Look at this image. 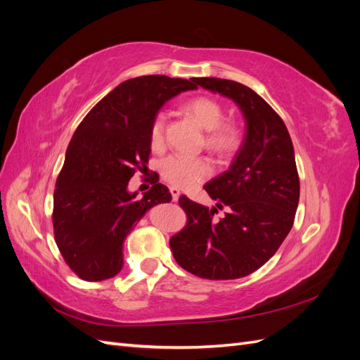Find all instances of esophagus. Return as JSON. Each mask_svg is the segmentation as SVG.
<instances>
[{"instance_id": "obj_1", "label": "esophagus", "mask_w": 360, "mask_h": 360, "mask_svg": "<svg viewBox=\"0 0 360 360\" xmlns=\"http://www.w3.org/2000/svg\"><path fill=\"white\" fill-rule=\"evenodd\" d=\"M171 191V195H172V201H179V198H180V189H177V188H171L169 189Z\"/></svg>"}]
</instances>
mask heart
Wrapping results in <instances>:
<instances>
[{
	"label": "heart",
	"mask_w": 360,
	"mask_h": 360,
	"mask_svg": "<svg viewBox=\"0 0 360 360\" xmlns=\"http://www.w3.org/2000/svg\"><path fill=\"white\" fill-rule=\"evenodd\" d=\"M186 111L197 120L200 126L209 132L205 136V146L219 155L230 153L238 143V135L234 126L225 124V111L222 105L212 97H195L186 105ZM167 115L158 112L150 126V143L159 147L165 134ZM162 177L174 188L189 189L202 181L212 174V163L205 158H193L186 155H169L160 160Z\"/></svg>",
	"instance_id": "b5f03b06"
}]
</instances>
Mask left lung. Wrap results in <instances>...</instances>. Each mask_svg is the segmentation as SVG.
I'll use <instances>...</instances> for the list:
<instances>
[{
    "label": "left lung",
    "mask_w": 360,
    "mask_h": 360,
    "mask_svg": "<svg viewBox=\"0 0 360 360\" xmlns=\"http://www.w3.org/2000/svg\"><path fill=\"white\" fill-rule=\"evenodd\" d=\"M195 84L237 105L245 136L230 168L204 186L216 207L180 198L188 225L169 245L191 274L238 279L264 266L291 230L300 193L294 148L281 117L249 86L219 78H195ZM222 206L226 216L214 221L212 214Z\"/></svg>",
    "instance_id": "obj_1"
}]
</instances>
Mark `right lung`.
Wrapping results in <instances>:
<instances>
[{
	"mask_svg": "<svg viewBox=\"0 0 360 360\" xmlns=\"http://www.w3.org/2000/svg\"><path fill=\"white\" fill-rule=\"evenodd\" d=\"M197 90L195 78H132L106 94L75 130L53 192V233L63 258L84 281L114 278L123 269L129 233L158 204L169 202L156 183L143 197L127 184L146 169L150 126L174 96Z\"/></svg>",
	"mask_w": 360,
	"mask_h": 360,
	"instance_id": "1",
	"label": "right lung"
}]
</instances>
